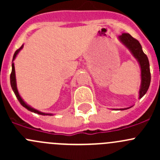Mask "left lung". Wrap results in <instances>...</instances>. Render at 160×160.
<instances>
[{
	"mask_svg": "<svg viewBox=\"0 0 160 160\" xmlns=\"http://www.w3.org/2000/svg\"><path fill=\"white\" fill-rule=\"evenodd\" d=\"M118 39L131 52L132 56L138 61L140 68H141V85H140L139 91H138V95H139L138 98L140 99L146 93L149 88L150 81H151L149 59H148L147 56L143 52L139 42L134 38L128 33H122L118 36ZM130 108L131 107L126 108H120L118 110H126ZM114 110H117V109H114Z\"/></svg>",
	"mask_w": 160,
	"mask_h": 160,
	"instance_id": "obj_1",
	"label": "left lung"
}]
</instances>
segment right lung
<instances>
[{"instance_id":"obj_1","label":"right lung","mask_w":160,"mask_h":160,"mask_svg":"<svg viewBox=\"0 0 160 160\" xmlns=\"http://www.w3.org/2000/svg\"><path fill=\"white\" fill-rule=\"evenodd\" d=\"M23 46H24V45H22V46H21V47L19 48L18 49L16 50L15 52H14V56H13L12 62L14 60V59H15V58H16L17 55L18 54L19 52H20L21 50L22 49ZM11 67H12V70H11V76H10L11 86V88H12L13 91H14V94H15L16 98H18V100L19 102H20V104H22V105L23 106L24 108H26V109H28V111H32V112L35 113V114H41V115H52V114H49V113H44V112H42V111H39L36 110V109L33 108L31 107L30 105H28V104H26V103L25 102V101H24V100L22 99V97H21L20 94H19L18 90V88H17V83H16V77H15V70H14V62H12V65H11Z\"/></svg>"}]
</instances>
